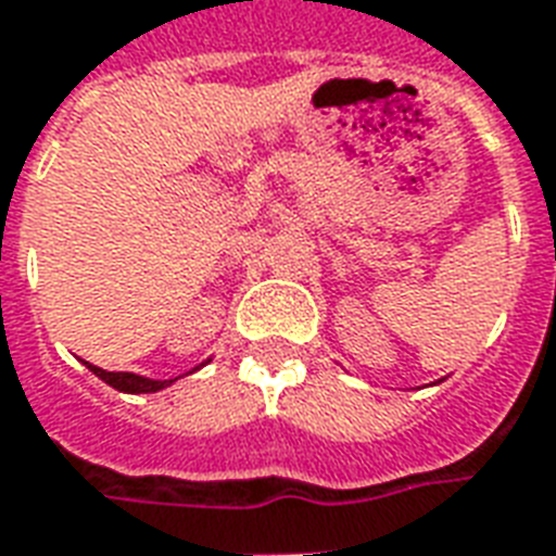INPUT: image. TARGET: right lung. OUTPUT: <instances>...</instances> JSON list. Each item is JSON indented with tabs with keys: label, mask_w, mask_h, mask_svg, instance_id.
<instances>
[{
	"label": "right lung",
	"mask_w": 556,
	"mask_h": 556,
	"mask_svg": "<svg viewBox=\"0 0 556 556\" xmlns=\"http://www.w3.org/2000/svg\"><path fill=\"white\" fill-rule=\"evenodd\" d=\"M89 371H92L94 377H101L106 386H113V389L118 391H127V394H150V391L165 389V386L174 382V380H148V377H139V374H127V371H118V374L103 371V368H98V365H89Z\"/></svg>",
	"instance_id": "1"
}]
</instances>
